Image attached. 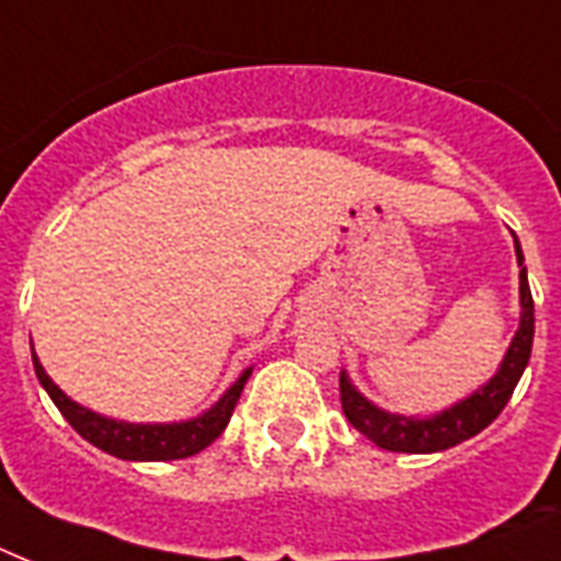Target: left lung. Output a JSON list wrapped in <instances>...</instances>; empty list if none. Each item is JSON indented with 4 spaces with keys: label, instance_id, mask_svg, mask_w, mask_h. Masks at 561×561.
<instances>
[{
    "label": "left lung",
    "instance_id": "left-lung-1",
    "mask_svg": "<svg viewBox=\"0 0 561 561\" xmlns=\"http://www.w3.org/2000/svg\"><path fill=\"white\" fill-rule=\"evenodd\" d=\"M515 238V232H513ZM515 259H518V297H522V317L518 329L513 334V343L506 346V355L497 364L495 375L478 390L469 392L451 408L439 410L434 416H404V413H390L369 401L364 392L352 383L350 373H341V401L343 413L358 427L360 434L373 439L378 448L401 454H434L466 443L483 427H489L497 419V413L506 408L513 396L515 383L522 381L524 369L530 364L533 332H536V314H533V294L527 282V267H524V253L518 238H515Z\"/></svg>",
    "mask_w": 561,
    "mask_h": 561
}]
</instances>
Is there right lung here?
<instances>
[{"instance_id": "1", "label": "right lung", "mask_w": 561, "mask_h": 561, "mask_svg": "<svg viewBox=\"0 0 561 561\" xmlns=\"http://www.w3.org/2000/svg\"><path fill=\"white\" fill-rule=\"evenodd\" d=\"M31 360H34V373H37L43 390L48 392V399L55 401L66 422L87 443H92L101 451L113 454L118 460L134 462L183 460V457L201 454L206 445H211L224 434V427H227L229 416H232V410L238 404V396H241L247 378L253 373V367H247L232 381V387L209 410H203L201 416L180 419V422H125V419L101 416L95 410L72 401L48 378V373L39 364L37 352H31Z\"/></svg>"}]
</instances>
